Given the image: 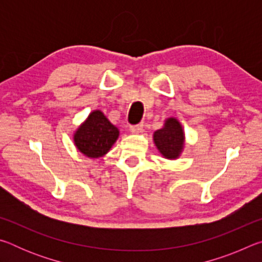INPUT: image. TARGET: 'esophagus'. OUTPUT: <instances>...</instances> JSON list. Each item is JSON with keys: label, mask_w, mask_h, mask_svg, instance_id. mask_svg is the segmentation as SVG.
<instances>
[{"label": "esophagus", "mask_w": 262, "mask_h": 262, "mask_svg": "<svg viewBox=\"0 0 262 262\" xmlns=\"http://www.w3.org/2000/svg\"><path fill=\"white\" fill-rule=\"evenodd\" d=\"M129 130L134 134H137V133H141L143 130V123H139V125H133L129 127Z\"/></svg>", "instance_id": "34e87169"}]
</instances>
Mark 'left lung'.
<instances>
[{
  "mask_svg": "<svg viewBox=\"0 0 262 262\" xmlns=\"http://www.w3.org/2000/svg\"><path fill=\"white\" fill-rule=\"evenodd\" d=\"M154 142L163 157L179 158L185 144V133L178 119H166L164 127L154 133Z\"/></svg>",
  "mask_w": 262,
  "mask_h": 262,
  "instance_id": "obj_1",
  "label": "left lung"
}]
</instances>
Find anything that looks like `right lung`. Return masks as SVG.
Listing matches in <instances>:
<instances>
[{
	"instance_id": "1",
	"label": "right lung",
	"mask_w": 262,
	"mask_h": 262,
	"mask_svg": "<svg viewBox=\"0 0 262 262\" xmlns=\"http://www.w3.org/2000/svg\"><path fill=\"white\" fill-rule=\"evenodd\" d=\"M119 137V129L104 113L96 110L74 133V143L89 158H99L110 151Z\"/></svg>"
}]
</instances>
